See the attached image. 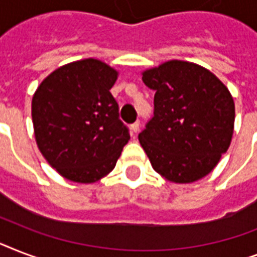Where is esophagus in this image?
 Masks as SVG:
<instances>
[{
    "label": "esophagus",
    "instance_id": "obj_1",
    "mask_svg": "<svg viewBox=\"0 0 257 257\" xmlns=\"http://www.w3.org/2000/svg\"><path fill=\"white\" fill-rule=\"evenodd\" d=\"M139 129H140V122H139V121H136V122H133V124L131 125V131H132L133 133L139 132Z\"/></svg>",
    "mask_w": 257,
    "mask_h": 257
}]
</instances>
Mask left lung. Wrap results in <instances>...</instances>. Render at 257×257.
Masks as SVG:
<instances>
[{
	"label": "left lung",
	"instance_id": "left-lung-1",
	"mask_svg": "<svg viewBox=\"0 0 257 257\" xmlns=\"http://www.w3.org/2000/svg\"><path fill=\"white\" fill-rule=\"evenodd\" d=\"M141 74L145 85L156 92L155 116L139 135L152 168L176 184L205 177L231 145V92L211 70L181 60Z\"/></svg>",
	"mask_w": 257,
	"mask_h": 257
}]
</instances>
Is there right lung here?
Masks as SVG:
<instances>
[{"label":"right lung","instance_id":"1","mask_svg":"<svg viewBox=\"0 0 257 257\" xmlns=\"http://www.w3.org/2000/svg\"><path fill=\"white\" fill-rule=\"evenodd\" d=\"M118 72L85 58L60 66L32 98L34 139L45 160L66 180L92 184L113 171L131 139L109 92Z\"/></svg>","mask_w":257,"mask_h":257}]
</instances>
